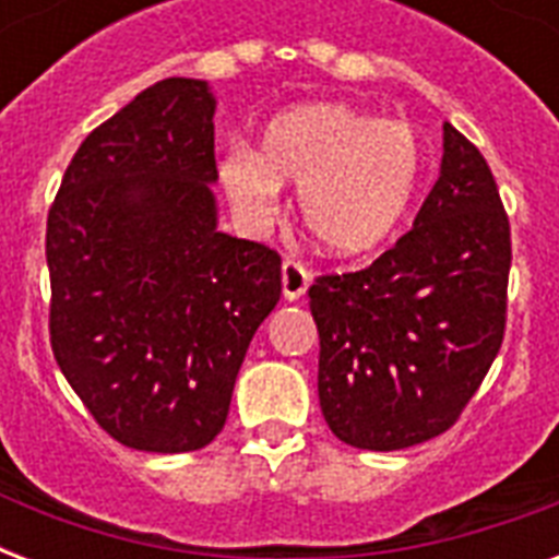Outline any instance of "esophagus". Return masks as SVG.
Instances as JSON below:
<instances>
[{
    "label": "esophagus",
    "mask_w": 559,
    "mask_h": 559,
    "mask_svg": "<svg viewBox=\"0 0 559 559\" xmlns=\"http://www.w3.org/2000/svg\"><path fill=\"white\" fill-rule=\"evenodd\" d=\"M307 287H310V272L301 263L293 261V258L281 263V289H284L287 301H298L307 293Z\"/></svg>",
    "instance_id": "34e87169"
}]
</instances>
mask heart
Instances as JSON below:
<instances>
[{"mask_svg":"<svg viewBox=\"0 0 559 559\" xmlns=\"http://www.w3.org/2000/svg\"><path fill=\"white\" fill-rule=\"evenodd\" d=\"M424 168V139L406 121H382L342 100H307L266 121L258 153L240 142L226 147L217 179L252 228L278 214L281 186H296L298 217L316 246L357 258L397 231Z\"/></svg>","mask_w":559,"mask_h":559,"instance_id":"1","label":"heart"}]
</instances>
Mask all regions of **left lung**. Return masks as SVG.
<instances>
[{"mask_svg":"<svg viewBox=\"0 0 559 559\" xmlns=\"http://www.w3.org/2000/svg\"><path fill=\"white\" fill-rule=\"evenodd\" d=\"M511 223L485 156L443 124L441 177L371 266L307 289L331 432L391 452L447 432L504 340Z\"/></svg>","mask_w":559,"mask_h":559,"instance_id":"1","label":"left lung"}]
</instances>
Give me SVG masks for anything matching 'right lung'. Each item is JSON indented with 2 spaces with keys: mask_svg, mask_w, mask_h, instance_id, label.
Instances as JSON below:
<instances>
[{
  "mask_svg": "<svg viewBox=\"0 0 559 559\" xmlns=\"http://www.w3.org/2000/svg\"><path fill=\"white\" fill-rule=\"evenodd\" d=\"M209 83L168 78L95 127L48 211L51 350L130 450H202L226 424L281 258L217 228Z\"/></svg>",
  "mask_w": 559,
  "mask_h": 559,
  "instance_id": "1",
  "label": "right lung"
}]
</instances>
